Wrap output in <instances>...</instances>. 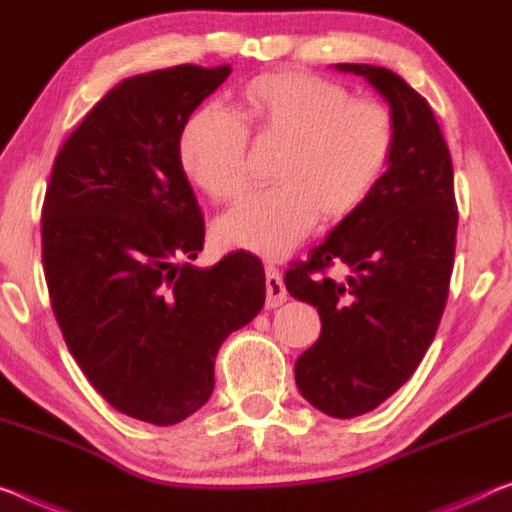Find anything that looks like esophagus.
Listing matches in <instances>:
<instances>
[{"instance_id":"esophagus-1","label":"esophagus","mask_w":512,"mask_h":512,"mask_svg":"<svg viewBox=\"0 0 512 512\" xmlns=\"http://www.w3.org/2000/svg\"><path fill=\"white\" fill-rule=\"evenodd\" d=\"M287 301L285 282L280 278V271L276 266H266V308H278Z\"/></svg>"}]
</instances>
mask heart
<instances>
[{
	"mask_svg": "<svg viewBox=\"0 0 512 512\" xmlns=\"http://www.w3.org/2000/svg\"><path fill=\"white\" fill-rule=\"evenodd\" d=\"M248 135L285 144L271 170L278 183L248 197L216 227L220 243L282 257L324 223L352 216L384 177L395 151L386 105L354 98L338 82L303 71L264 73L236 94V114L204 105L179 135L183 172L216 204L248 190Z\"/></svg>",
	"mask_w": 512,
	"mask_h": 512,
	"instance_id": "b5f03b06",
	"label": "heart"
}]
</instances>
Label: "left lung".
I'll return each mask as SVG.
<instances>
[{"label": "left lung", "mask_w": 512, "mask_h": 512, "mask_svg": "<svg viewBox=\"0 0 512 512\" xmlns=\"http://www.w3.org/2000/svg\"><path fill=\"white\" fill-rule=\"evenodd\" d=\"M363 75L391 105L395 151L368 200L285 273L294 299L315 305L322 333L294 365L296 386L333 418L377 409L418 363L444 315L455 262L453 160L432 108L381 66L338 64ZM345 263V281L328 269Z\"/></svg>", "instance_id": "obj_1"}]
</instances>
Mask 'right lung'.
Listing matches in <instances>:
<instances>
[{"label": "right lung", "instance_id": "right-lung-1", "mask_svg": "<svg viewBox=\"0 0 512 512\" xmlns=\"http://www.w3.org/2000/svg\"><path fill=\"white\" fill-rule=\"evenodd\" d=\"M230 73L181 64L124 80L66 137L45 188L43 271L68 352L144 423L174 425L209 400L220 345L266 299L246 250L211 269L186 262L202 253L204 218L179 135Z\"/></svg>", "mask_w": 512, "mask_h": 512}]
</instances>
